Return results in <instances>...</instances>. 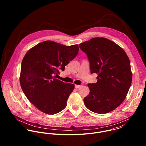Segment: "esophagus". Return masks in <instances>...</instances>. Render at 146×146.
<instances>
[{"mask_svg":"<svg viewBox=\"0 0 146 146\" xmlns=\"http://www.w3.org/2000/svg\"><path fill=\"white\" fill-rule=\"evenodd\" d=\"M81 86H82L81 85H75V87L76 88H80Z\"/></svg>","mask_w":146,"mask_h":146,"instance_id":"obj_1","label":"esophagus"}]
</instances>
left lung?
Masks as SVG:
<instances>
[{"label": "left lung", "mask_w": 146, "mask_h": 146, "mask_svg": "<svg viewBox=\"0 0 146 146\" xmlns=\"http://www.w3.org/2000/svg\"><path fill=\"white\" fill-rule=\"evenodd\" d=\"M90 63L96 83L88 84L90 92L84 99L91 111L104 114L123 103L132 81L130 62L124 49L104 38H94L79 44Z\"/></svg>", "instance_id": "obj_1"}]
</instances>
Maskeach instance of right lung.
Wrapping results in <instances>:
<instances>
[{"mask_svg": "<svg viewBox=\"0 0 146 146\" xmlns=\"http://www.w3.org/2000/svg\"><path fill=\"white\" fill-rule=\"evenodd\" d=\"M78 52V44L66 46L48 40L26 53L21 63V88L28 100L42 112L53 115L66 107L75 86L54 76L63 71Z\"/></svg>", "mask_w": 146, "mask_h": 146, "instance_id": "obj_1", "label": "right lung"}]
</instances>
